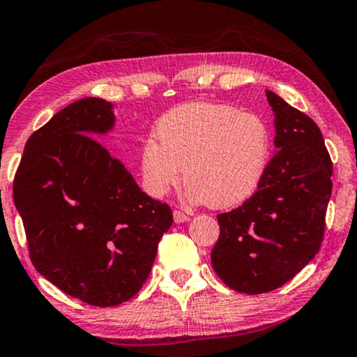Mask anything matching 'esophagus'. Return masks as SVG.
I'll return each instance as SVG.
<instances>
[{"label":"esophagus","mask_w":357,"mask_h":357,"mask_svg":"<svg viewBox=\"0 0 357 357\" xmlns=\"http://www.w3.org/2000/svg\"><path fill=\"white\" fill-rule=\"evenodd\" d=\"M188 214H185L183 211H180V209H175L174 211V221L175 222H187L188 221Z\"/></svg>","instance_id":"34e87169"}]
</instances>
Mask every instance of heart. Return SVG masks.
<instances>
[{
	"mask_svg": "<svg viewBox=\"0 0 357 357\" xmlns=\"http://www.w3.org/2000/svg\"><path fill=\"white\" fill-rule=\"evenodd\" d=\"M158 141L141 148L146 190L162 197L180 182L187 195L216 208L242 204L257 192L271 155V133L253 112L211 102H190L169 110L155 125Z\"/></svg>",
	"mask_w": 357,
	"mask_h": 357,
	"instance_id": "b5f03b06",
	"label": "heart"
}]
</instances>
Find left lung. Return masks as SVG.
Segmentation results:
<instances>
[{"label":"left lung","instance_id":"obj_1","mask_svg":"<svg viewBox=\"0 0 357 357\" xmlns=\"http://www.w3.org/2000/svg\"><path fill=\"white\" fill-rule=\"evenodd\" d=\"M266 97L278 151L257 192L218 214L221 232L211 252L224 284L245 294L278 289L319 253L331 197L333 164L320 128L275 92Z\"/></svg>","mask_w":357,"mask_h":357}]
</instances>
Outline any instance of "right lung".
Returning a JSON list of instances; mask_svg holds the SVG:
<instances>
[{
	"mask_svg": "<svg viewBox=\"0 0 357 357\" xmlns=\"http://www.w3.org/2000/svg\"><path fill=\"white\" fill-rule=\"evenodd\" d=\"M114 121L110 102H73L31 135L13 182L36 270L96 307L138 294L174 222L169 204L141 192L125 164L91 136Z\"/></svg>",
	"mask_w": 357,
	"mask_h": 357,
	"instance_id": "obj_1",
	"label": "right lung"
}]
</instances>
